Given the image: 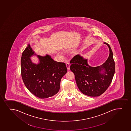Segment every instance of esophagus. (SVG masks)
Masks as SVG:
<instances>
[{
    "mask_svg": "<svg viewBox=\"0 0 131 131\" xmlns=\"http://www.w3.org/2000/svg\"><path fill=\"white\" fill-rule=\"evenodd\" d=\"M66 65L67 67V69L68 70L70 69V63H69V62H66Z\"/></svg>",
    "mask_w": 131,
    "mask_h": 131,
    "instance_id": "1",
    "label": "esophagus"
}]
</instances>
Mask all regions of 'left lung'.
Instances as JSON below:
<instances>
[{
	"label": "left lung",
	"instance_id": "1",
	"mask_svg": "<svg viewBox=\"0 0 131 131\" xmlns=\"http://www.w3.org/2000/svg\"><path fill=\"white\" fill-rule=\"evenodd\" d=\"M110 55L101 66L92 67L79 55L74 56L70 60V69L74 73L77 86L83 94L90 96H98L106 91L112 81L115 72V63L112 51L109 45ZM104 73H100L102 69Z\"/></svg>",
	"mask_w": 131,
	"mask_h": 131
}]
</instances>
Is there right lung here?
<instances>
[{
  "label": "right lung",
  "instance_id": "add662e5",
  "mask_svg": "<svg viewBox=\"0 0 131 131\" xmlns=\"http://www.w3.org/2000/svg\"><path fill=\"white\" fill-rule=\"evenodd\" d=\"M34 53L28 44L22 54L21 74L24 83L31 93L39 98L52 96L60 90L61 78L67 72L66 65L54 61L48 55H38L40 63L35 64L30 58Z\"/></svg>",
  "mask_w": 131,
  "mask_h": 131
}]
</instances>
